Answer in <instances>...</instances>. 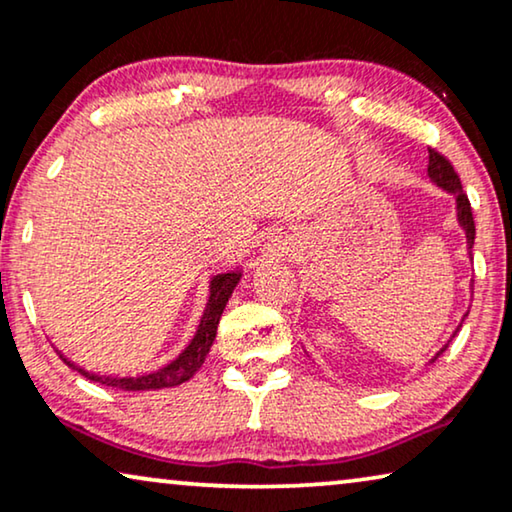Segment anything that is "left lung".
I'll use <instances>...</instances> for the list:
<instances>
[{"label": "left lung", "mask_w": 512, "mask_h": 512, "mask_svg": "<svg viewBox=\"0 0 512 512\" xmlns=\"http://www.w3.org/2000/svg\"><path fill=\"white\" fill-rule=\"evenodd\" d=\"M427 171H429L431 181H434L438 187H443V190H448L450 194H455L457 220H459V225H462V229L466 232V243H469V255H471L473 239H475V222H473L469 197H466L464 190H462V181H459L455 167H452L448 157H443L441 153H438V150L429 148V167H427ZM466 315H469V313H466ZM459 327H462V325H459ZM459 327L455 329V334L459 331ZM455 334H452V336H455ZM450 341H452V338H450ZM450 341L445 343L443 348L436 352V357L431 359V362H436V359L443 355L445 348H448V345H450Z\"/></svg>", "instance_id": "8db88e82"}]
</instances>
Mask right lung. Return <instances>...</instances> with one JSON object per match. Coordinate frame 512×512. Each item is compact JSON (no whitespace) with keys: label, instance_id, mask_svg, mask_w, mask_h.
Instances as JSON below:
<instances>
[{"label":"right lung","instance_id":"obj_1","mask_svg":"<svg viewBox=\"0 0 512 512\" xmlns=\"http://www.w3.org/2000/svg\"><path fill=\"white\" fill-rule=\"evenodd\" d=\"M241 280V271H229V273H218V276L211 278V285H208V304L206 311L201 315V322L197 327V334L190 341V345L178 355L174 362H169L162 369L143 373V376H102V373H92L85 371L83 366H76L71 359H67L60 352V357L64 359V364L71 366V369L81 373L88 380H95L99 385L106 387H115V390H125V392H146V390H162V387H176L190 380L194 373L201 369L204 359L211 350V345L215 341V334H218V325H220V315L225 311L229 297H232L234 287L239 285Z\"/></svg>","mask_w":512,"mask_h":512}]
</instances>
